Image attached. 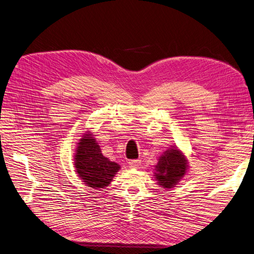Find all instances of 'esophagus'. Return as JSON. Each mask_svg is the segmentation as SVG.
Returning a JSON list of instances; mask_svg holds the SVG:
<instances>
[{
  "instance_id": "34e87169",
  "label": "esophagus",
  "mask_w": 254,
  "mask_h": 254,
  "mask_svg": "<svg viewBox=\"0 0 254 254\" xmlns=\"http://www.w3.org/2000/svg\"><path fill=\"white\" fill-rule=\"evenodd\" d=\"M128 164L130 168H137L141 164V160H130Z\"/></svg>"
}]
</instances>
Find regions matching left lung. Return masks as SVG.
Wrapping results in <instances>:
<instances>
[{
  "label": "left lung",
  "instance_id": "1",
  "mask_svg": "<svg viewBox=\"0 0 254 254\" xmlns=\"http://www.w3.org/2000/svg\"><path fill=\"white\" fill-rule=\"evenodd\" d=\"M153 177L158 186L165 190L178 184L189 170V161L184 152L176 145H172L157 159Z\"/></svg>",
  "mask_w": 254,
  "mask_h": 254
}]
</instances>
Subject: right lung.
Returning <instances> with one entry per match:
<instances>
[{"label": "right lung", "mask_w": 254, "mask_h": 254, "mask_svg": "<svg viewBox=\"0 0 254 254\" xmlns=\"http://www.w3.org/2000/svg\"><path fill=\"white\" fill-rule=\"evenodd\" d=\"M75 173L87 187L101 190L109 187L121 165L103 156L91 130L84 132L77 142L74 153Z\"/></svg>", "instance_id": "obj_1"}]
</instances>
